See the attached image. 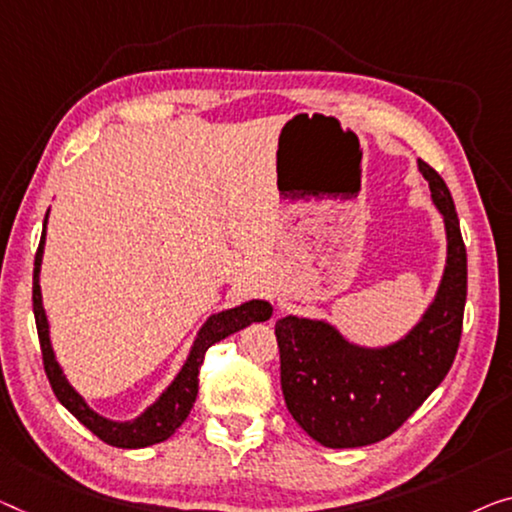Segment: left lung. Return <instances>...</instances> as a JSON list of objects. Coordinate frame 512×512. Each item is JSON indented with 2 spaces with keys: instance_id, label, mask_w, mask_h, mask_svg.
Returning <instances> with one entry per match:
<instances>
[{
  "instance_id": "1",
  "label": "left lung",
  "mask_w": 512,
  "mask_h": 512,
  "mask_svg": "<svg viewBox=\"0 0 512 512\" xmlns=\"http://www.w3.org/2000/svg\"><path fill=\"white\" fill-rule=\"evenodd\" d=\"M418 170L444 216L446 266L414 329L391 345L363 347L324 319L287 315L276 322L285 404L326 448L370 446L393 434L444 381L460 345L467 248L451 190L423 160Z\"/></svg>"
}]
</instances>
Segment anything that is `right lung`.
<instances>
[{"mask_svg":"<svg viewBox=\"0 0 512 512\" xmlns=\"http://www.w3.org/2000/svg\"><path fill=\"white\" fill-rule=\"evenodd\" d=\"M48 213H45L41 243H38L36 259H34L32 301H34L38 342H41V354H43V368H45V375L50 379L52 391H55L57 400L64 404V407L71 411V414L78 418L89 432H94L98 439L105 441V444L117 446V448H147L170 439L172 434L177 432V427L186 421L190 409H193L195 398H197V384H200L197 375H200V365L204 361L207 349L223 338H227V335L246 329V326H250L253 322H266L273 312L271 303L262 299H253V301L236 305V308L211 315L207 322H204L200 333H197L193 347H190L188 352L186 363L181 365L179 375L174 377L172 384L158 395V400L154 404H149V407L144 409L140 416H135L133 421H110V418H105L98 414V411L91 409L85 402V398H82V395L68 384L64 370H61V365L57 363L55 349H52L50 324L43 308L41 285H38V278H41Z\"/></svg>","mask_w":512,"mask_h":512,"instance_id":"add662e5","label":"right lung"}]
</instances>
